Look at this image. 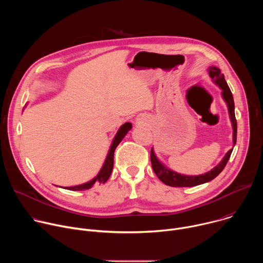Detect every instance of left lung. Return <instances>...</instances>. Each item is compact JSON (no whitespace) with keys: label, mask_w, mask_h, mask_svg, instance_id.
Here are the masks:
<instances>
[{"label":"left lung","mask_w":263,"mask_h":263,"mask_svg":"<svg viewBox=\"0 0 263 263\" xmlns=\"http://www.w3.org/2000/svg\"><path fill=\"white\" fill-rule=\"evenodd\" d=\"M209 71V76L211 77V79L214 81V83H216L222 90L221 96L223 98V100L226 101L227 105H228V110H229V116H230V120L232 123V127H233V144L235 145L236 143V136H237V122L235 119V112H234V100H233V96L232 92L224 80L223 73H221L220 69L216 66H210L208 68ZM233 151V148L229 149L227 152V154L223 156L222 160L211 171H209L208 173H205L204 175H199V176H186V175H181L178 174L174 171L168 170L166 166H164L156 157L153 147L151 149V162H152V167L153 171L155 172V174L157 175V177L159 178L160 181H162L164 184L172 186V187H192V186H197L206 182H209L211 180H213L216 176L219 175V173L223 170V167L226 166L231 153Z\"/></svg>","instance_id":"left-lung-1"}]
</instances>
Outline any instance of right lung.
<instances>
[{
    "instance_id": "add662e5",
    "label": "right lung",
    "mask_w": 263,
    "mask_h": 263,
    "mask_svg": "<svg viewBox=\"0 0 263 263\" xmlns=\"http://www.w3.org/2000/svg\"><path fill=\"white\" fill-rule=\"evenodd\" d=\"M132 128V124L131 123H125L118 131V133L116 134L114 141L111 143L110 149L108 152V155L106 157V160L100 171V173L97 175V177H95L91 181L81 184V185H77V186H71V187H66L65 190H69V191H86L91 189L93 186V184H103L105 183L111 173H112V168H114V156H115V151L117 146L120 144V142L123 140V138L125 137V135L128 133V131H130Z\"/></svg>"
}]
</instances>
